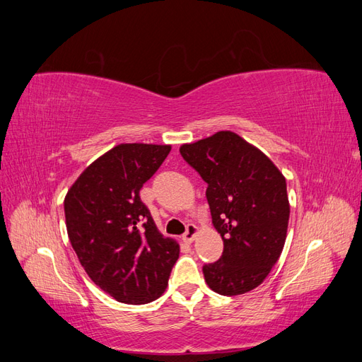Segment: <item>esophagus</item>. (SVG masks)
<instances>
[{
  "instance_id": "obj_1",
  "label": "esophagus",
  "mask_w": 362,
  "mask_h": 362,
  "mask_svg": "<svg viewBox=\"0 0 362 362\" xmlns=\"http://www.w3.org/2000/svg\"><path fill=\"white\" fill-rule=\"evenodd\" d=\"M196 234H198V226L196 225H193V223H190V225H187V231L184 233V235H182V240L185 243H192L193 240L196 238Z\"/></svg>"
}]
</instances>
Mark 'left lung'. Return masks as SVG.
Wrapping results in <instances>:
<instances>
[{"instance_id": "8db88e82", "label": "left lung", "mask_w": 362, "mask_h": 362, "mask_svg": "<svg viewBox=\"0 0 362 362\" xmlns=\"http://www.w3.org/2000/svg\"><path fill=\"white\" fill-rule=\"evenodd\" d=\"M180 152L208 184L213 225L223 240L222 257L202 267L205 282L223 296L257 288L287 238L286 178L266 154L233 131L185 144Z\"/></svg>"}]
</instances>
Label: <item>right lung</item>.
Listing matches in <instances>:
<instances>
[{
    "mask_svg": "<svg viewBox=\"0 0 362 362\" xmlns=\"http://www.w3.org/2000/svg\"><path fill=\"white\" fill-rule=\"evenodd\" d=\"M169 152L170 145H117L87 166L64 198L76 257L117 302L158 299L180 257V245L158 231L139 196Z\"/></svg>",
    "mask_w": 362,
    "mask_h": 362,
    "instance_id": "obj_1",
    "label": "right lung"
}]
</instances>
